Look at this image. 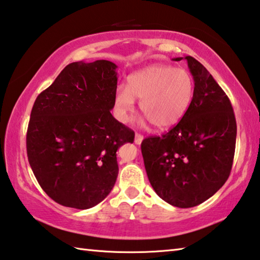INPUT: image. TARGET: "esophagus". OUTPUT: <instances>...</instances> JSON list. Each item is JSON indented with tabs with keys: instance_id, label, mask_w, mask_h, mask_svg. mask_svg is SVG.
Here are the masks:
<instances>
[{
	"instance_id": "34e87169",
	"label": "esophagus",
	"mask_w": 260,
	"mask_h": 260,
	"mask_svg": "<svg viewBox=\"0 0 260 260\" xmlns=\"http://www.w3.org/2000/svg\"><path fill=\"white\" fill-rule=\"evenodd\" d=\"M142 141H143V135L136 133L135 134V143L136 144H141V143H142Z\"/></svg>"
}]
</instances>
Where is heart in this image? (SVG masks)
I'll use <instances>...</instances> for the list:
<instances>
[{
  "label": "heart",
  "mask_w": 260,
  "mask_h": 260,
  "mask_svg": "<svg viewBox=\"0 0 260 260\" xmlns=\"http://www.w3.org/2000/svg\"><path fill=\"white\" fill-rule=\"evenodd\" d=\"M195 93L190 72L171 65L153 64L131 74L127 86L117 87L113 112L122 124L128 122L135 100L144 116L140 126L152 122L158 128H170L187 113Z\"/></svg>",
  "instance_id": "b5f03b06"
}]
</instances>
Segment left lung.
<instances>
[{"label":"left lung","mask_w":260,"mask_h":260,"mask_svg":"<svg viewBox=\"0 0 260 260\" xmlns=\"http://www.w3.org/2000/svg\"><path fill=\"white\" fill-rule=\"evenodd\" d=\"M184 59L195 81L190 107L170 132L141 144L153 190L166 203L182 209L203 203L223 186L236 143L230 99L199 60L191 56Z\"/></svg>","instance_id":"obj_1"}]
</instances>
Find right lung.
<instances>
[{
  "label": "right lung",
  "mask_w": 260,
  "mask_h": 260,
  "mask_svg": "<svg viewBox=\"0 0 260 260\" xmlns=\"http://www.w3.org/2000/svg\"><path fill=\"white\" fill-rule=\"evenodd\" d=\"M117 65L74 61L35 100L26 148L39 184L68 208L101 203L118 177L117 150L134 132L114 119Z\"/></svg>",
  "instance_id": "add662e5"
}]
</instances>
